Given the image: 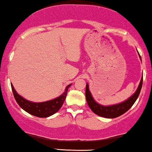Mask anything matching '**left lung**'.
Instances as JSON below:
<instances>
[{"label":"left lung","mask_w":152,"mask_h":152,"mask_svg":"<svg viewBox=\"0 0 152 152\" xmlns=\"http://www.w3.org/2000/svg\"><path fill=\"white\" fill-rule=\"evenodd\" d=\"M142 83L143 76L141 77L140 83H139L137 90H136L135 93L132 96H131L129 99H127L126 101L122 102L121 103H118L116 104V105H108V106L100 105L97 102H95V100L93 99L91 93H90L89 90V85L87 83L86 90H85V96H86L87 103H88L92 111L95 114H97V115H100V116L108 118H117L123 115L124 113H125L126 112L128 111L132 107V105L135 103L139 94H140L141 88H142Z\"/></svg>","instance_id":"1"}]
</instances>
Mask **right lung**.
<instances>
[{
	"label": "right lung",
	"mask_w": 152,
	"mask_h": 152,
	"mask_svg": "<svg viewBox=\"0 0 152 152\" xmlns=\"http://www.w3.org/2000/svg\"><path fill=\"white\" fill-rule=\"evenodd\" d=\"M11 85L13 96L19 106L31 115L39 118H47L57 113L64 103V100L67 96L68 89L71 86V84L68 85L66 87L63 94L57 98L49 100V101L42 102V103H34V102L26 100L21 95H18L15 90L12 83Z\"/></svg>",
	"instance_id": "add662e5"
}]
</instances>
